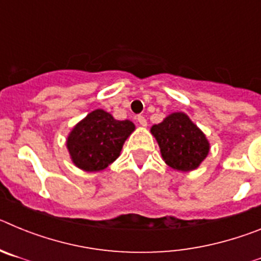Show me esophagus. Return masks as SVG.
I'll return each mask as SVG.
<instances>
[{
  "instance_id": "obj_1",
  "label": "esophagus",
  "mask_w": 261,
  "mask_h": 261,
  "mask_svg": "<svg viewBox=\"0 0 261 261\" xmlns=\"http://www.w3.org/2000/svg\"><path fill=\"white\" fill-rule=\"evenodd\" d=\"M137 121H138V124H140V125H141V126H146L147 125L146 119H145L144 116H141V115H140V116H137Z\"/></svg>"
}]
</instances>
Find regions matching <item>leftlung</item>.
<instances>
[{
  "instance_id": "1",
  "label": "left lung",
  "mask_w": 261,
  "mask_h": 261,
  "mask_svg": "<svg viewBox=\"0 0 261 261\" xmlns=\"http://www.w3.org/2000/svg\"><path fill=\"white\" fill-rule=\"evenodd\" d=\"M166 163L177 171H192L206 158L211 149L201 129L184 112L168 115L150 129Z\"/></svg>"
}]
</instances>
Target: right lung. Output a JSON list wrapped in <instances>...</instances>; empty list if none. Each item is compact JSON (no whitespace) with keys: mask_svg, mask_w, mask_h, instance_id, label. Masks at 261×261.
<instances>
[{"mask_svg":"<svg viewBox=\"0 0 261 261\" xmlns=\"http://www.w3.org/2000/svg\"><path fill=\"white\" fill-rule=\"evenodd\" d=\"M135 124L114 119L103 110L90 112L71 129L66 140L70 158L84 171H102L115 162Z\"/></svg>","mask_w":261,"mask_h":261,"instance_id":"add662e5","label":"right lung"}]
</instances>
